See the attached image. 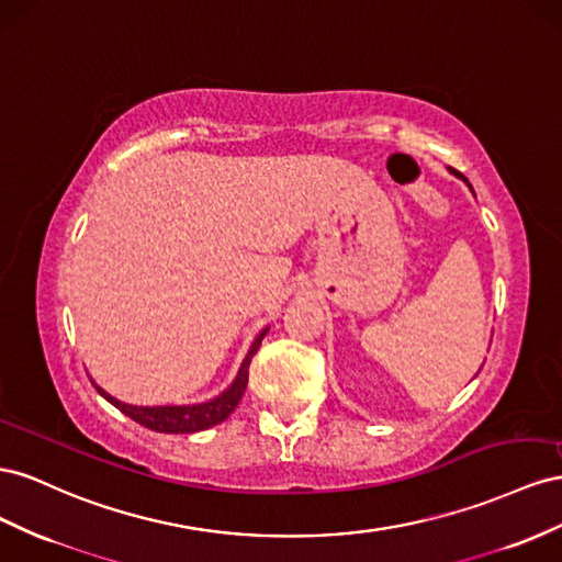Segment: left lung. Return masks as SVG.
<instances>
[{"label": "left lung", "mask_w": 562, "mask_h": 562, "mask_svg": "<svg viewBox=\"0 0 562 562\" xmlns=\"http://www.w3.org/2000/svg\"><path fill=\"white\" fill-rule=\"evenodd\" d=\"M452 173H457V176H461V179H463V173H459L457 169H452ZM463 181H467V179H463ZM467 183H469V181H467ZM469 188H471V183H469ZM471 190H473V188H471Z\"/></svg>", "instance_id": "8db88e82"}]
</instances>
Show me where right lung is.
<instances>
[{"instance_id":"1","label":"right lung","mask_w":562,"mask_h":562,"mask_svg":"<svg viewBox=\"0 0 562 562\" xmlns=\"http://www.w3.org/2000/svg\"><path fill=\"white\" fill-rule=\"evenodd\" d=\"M268 329H263L259 336H256V341L251 344L247 358L239 367L237 379L231 383L228 391H223L218 397L210 400V403H202V405H183V407H136V405H124L120 400L110 397L105 391L99 393L108 400V403L115 405L122 414L130 416L136 424L146 426L150 430L157 432H198L204 430L210 426L221 424L223 419H228L231 412L237 407L239 400L245 395L247 389V379H249V362L256 356V350H259L263 336Z\"/></svg>"}]
</instances>
